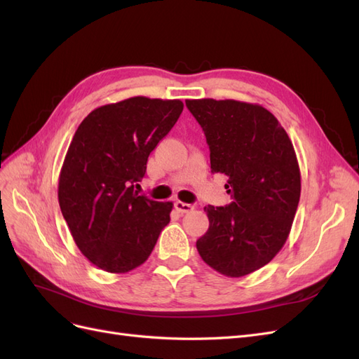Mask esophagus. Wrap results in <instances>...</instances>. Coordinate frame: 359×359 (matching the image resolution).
<instances>
[{"instance_id":"esophagus-1","label":"esophagus","mask_w":359,"mask_h":359,"mask_svg":"<svg viewBox=\"0 0 359 359\" xmlns=\"http://www.w3.org/2000/svg\"><path fill=\"white\" fill-rule=\"evenodd\" d=\"M175 210L181 214H187V212H191L194 210V206L190 205V203H186V202H181V201H177L175 202Z\"/></svg>"}]
</instances>
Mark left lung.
Here are the masks:
<instances>
[{
	"mask_svg": "<svg viewBox=\"0 0 359 359\" xmlns=\"http://www.w3.org/2000/svg\"><path fill=\"white\" fill-rule=\"evenodd\" d=\"M210 145L211 172L223 173L232 202L205 206L210 227L196 241L206 265L226 277L265 266L285 245L295 219L301 173L286 130L264 106L186 100Z\"/></svg>",
	"mask_w": 359,
	"mask_h": 359,
	"instance_id": "8db88e82",
	"label": "left lung"
}]
</instances>
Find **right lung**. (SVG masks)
<instances>
[{
  "mask_svg": "<svg viewBox=\"0 0 359 359\" xmlns=\"http://www.w3.org/2000/svg\"><path fill=\"white\" fill-rule=\"evenodd\" d=\"M184 109L181 100L144 95L97 107L76 130L58 180V202L73 240L93 265L124 274L149 257L172 202L135 187L148 156Z\"/></svg>",
  "mask_w": 359,
  "mask_h": 359,
  "instance_id": "right-lung-1",
  "label": "right lung"
}]
</instances>
